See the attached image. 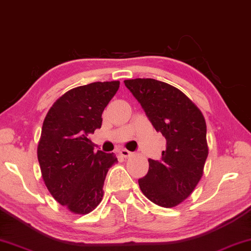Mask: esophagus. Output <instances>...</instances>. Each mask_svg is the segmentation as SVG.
I'll use <instances>...</instances> for the list:
<instances>
[{
	"mask_svg": "<svg viewBox=\"0 0 251 251\" xmlns=\"http://www.w3.org/2000/svg\"><path fill=\"white\" fill-rule=\"evenodd\" d=\"M120 155L122 156V157H130V156L132 155V152L131 151H126V150H120Z\"/></svg>",
	"mask_w": 251,
	"mask_h": 251,
	"instance_id": "obj_1",
	"label": "esophagus"
}]
</instances>
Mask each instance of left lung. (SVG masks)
Instances as JSON below:
<instances>
[{
    "instance_id": "obj_1",
    "label": "left lung",
    "mask_w": 251,
    "mask_h": 251,
    "mask_svg": "<svg viewBox=\"0 0 251 251\" xmlns=\"http://www.w3.org/2000/svg\"><path fill=\"white\" fill-rule=\"evenodd\" d=\"M125 85L166 140L161 159H148V173L138 180L140 190L156 205L176 207L192 194L204 173L208 156L204 115L166 82L137 78L125 80Z\"/></svg>"
}]
</instances>
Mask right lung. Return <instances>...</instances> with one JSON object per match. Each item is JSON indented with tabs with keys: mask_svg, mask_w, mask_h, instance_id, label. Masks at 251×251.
Segmentation results:
<instances>
[{
	"mask_svg": "<svg viewBox=\"0 0 251 251\" xmlns=\"http://www.w3.org/2000/svg\"><path fill=\"white\" fill-rule=\"evenodd\" d=\"M120 81L92 82L63 94L47 112L37 157L50 195L70 212L85 215L99 206L114 152L94 151L89 134L101 126V113Z\"/></svg>",
	"mask_w": 251,
	"mask_h": 251,
	"instance_id": "right-lung-1",
	"label": "right lung"
}]
</instances>
